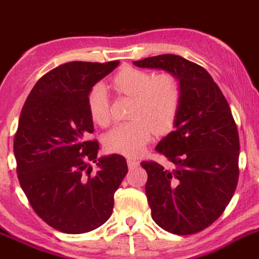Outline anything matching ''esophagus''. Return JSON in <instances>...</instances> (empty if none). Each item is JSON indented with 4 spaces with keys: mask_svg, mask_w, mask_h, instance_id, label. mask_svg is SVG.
I'll use <instances>...</instances> for the list:
<instances>
[{
    "mask_svg": "<svg viewBox=\"0 0 259 259\" xmlns=\"http://www.w3.org/2000/svg\"><path fill=\"white\" fill-rule=\"evenodd\" d=\"M138 165H139V161H137V159L134 158H127V167H129L130 170L138 167Z\"/></svg>",
    "mask_w": 259,
    "mask_h": 259,
    "instance_id": "esophagus-1",
    "label": "esophagus"
}]
</instances>
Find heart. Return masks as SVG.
<instances>
[{
	"instance_id": "b5f03b06",
	"label": "heart",
	"mask_w": 259,
	"mask_h": 259,
	"mask_svg": "<svg viewBox=\"0 0 259 259\" xmlns=\"http://www.w3.org/2000/svg\"><path fill=\"white\" fill-rule=\"evenodd\" d=\"M115 91L132 97L129 117L106 133L103 144L108 152L134 157L151 141L153 133L165 134L174 126L181 105V84L175 75H153L147 70L125 66L112 76ZM87 110L94 124L110 122V103L106 87L96 84L87 96Z\"/></svg>"
}]
</instances>
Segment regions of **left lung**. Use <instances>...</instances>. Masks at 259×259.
Masks as SVG:
<instances>
[{"instance_id": "8db88e82", "label": "left lung", "mask_w": 259, "mask_h": 259, "mask_svg": "<svg viewBox=\"0 0 259 259\" xmlns=\"http://www.w3.org/2000/svg\"><path fill=\"white\" fill-rule=\"evenodd\" d=\"M134 64L166 70L181 84L175 130L156 147L174 168L141 165L154 222L176 235L197 234L221 216L238 185L240 143L230 106L208 71L184 57L159 55Z\"/></svg>"}]
</instances>
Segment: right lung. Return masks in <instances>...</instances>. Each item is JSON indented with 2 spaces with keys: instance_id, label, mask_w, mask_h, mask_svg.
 I'll return each instance as SVG.
<instances>
[{
  "instance_id": "obj_1",
  "label": "right lung",
  "mask_w": 259,
  "mask_h": 259,
  "mask_svg": "<svg viewBox=\"0 0 259 259\" xmlns=\"http://www.w3.org/2000/svg\"><path fill=\"white\" fill-rule=\"evenodd\" d=\"M117 65H60L35 83L21 110L14 137L19 183L35 213L61 233H89L105 224L127 172L124 157L100 158V144L89 139L94 127L87 96Z\"/></svg>"
}]
</instances>
